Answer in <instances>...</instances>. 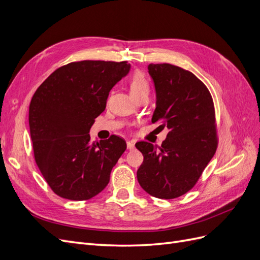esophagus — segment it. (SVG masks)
Listing matches in <instances>:
<instances>
[{
    "instance_id": "obj_1",
    "label": "esophagus",
    "mask_w": 260,
    "mask_h": 260,
    "mask_svg": "<svg viewBox=\"0 0 260 260\" xmlns=\"http://www.w3.org/2000/svg\"><path fill=\"white\" fill-rule=\"evenodd\" d=\"M127 148L128 149H133V148H135V143H133L132 141H127Z\"/></svg>"
}]
</instances>
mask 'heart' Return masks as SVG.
Masks as SVG:
<instances>
[{
	"instance_id": "b5f03b06",
	"label": "heart",
	"mask_w": 260,
	"mask_h": 260,
	"mask_svg": "<svg viewBox=\"0 0 260 260\" xmlns=\"http://www.w3.org/2000/svg\"><path fill=\"white\" fill-rule=\"evenodd\" d=\"M129 85H130V93L132 98L138 96L140 94H143V93H148V90H149L148 82L145 79L144 75L141 73H136L131 77Z\"/></svg>"
}]
</instances>
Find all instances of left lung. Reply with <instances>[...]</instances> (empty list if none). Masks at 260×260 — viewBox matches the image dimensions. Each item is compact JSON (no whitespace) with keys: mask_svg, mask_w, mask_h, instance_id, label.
Returning <instances> with one entry per match:
<instances>
[{"mask_svg":"<svg viewBox=\"0 0 260 260\" xmlns=\"http://www.w3.org/2000/svg\"><path fill=\"white\" fill-rule=\"evenodd\" d=\"M155 86L152 121L168 129L161 147L139 142L144 160L138 169L140 185L157 199H176L198 182L215 155L214 103L208 89L192 73L170 64L147 66Z\"/></svg>","mask_w":260,"mask_h":260,"instance_id":"obj_1","label":"left lung"}]
</instances>
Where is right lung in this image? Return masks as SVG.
<instances>
[{
	"label": "right lung",
	"instance_id": "add662e5",
	"mask_svg": "<svg viewBox=\"0 0 260 260\" xmlns=\"http://www.w3.org/2000/svg\"><path fill=\"white\" fill-rule=\"evenodd\" d=\"M130 68L127 61L70 62L55 70L32 96L29 127L36 162L60 198L90 200L108 184L127 145L117 136L91 142L89 132L109 92Z\"/></svg>",
	"mask_w": 260,
	"mask_h": 260
}]
</instances>
